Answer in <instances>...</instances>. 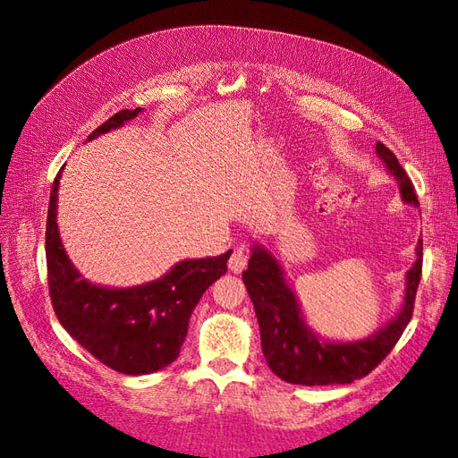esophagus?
<instances>
[{"label":"esophagus","instance_id":"obj_1","mask_svg":"<svg viewBox=\"0 0 458 458\" xmlns=\"http://www.w3.org/2000/svg\"><path fill=\"white\" fill-rule=\"evenodd\" d=\"M246 266H248V250L244 246H237L229 258V269L233 273H242Z\"/></svg>","mask_w":458,"mask_h":458}]
</instances>
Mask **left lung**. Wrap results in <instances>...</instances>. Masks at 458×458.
<instances>
[{
  "label": "left lung",
  "mask_w": 458,
  "mask_h": 458,
  "mask_svg": "<svg viewBox=\"0 0 458 458\" xmlns=\"http://www.w3.org/2000/svg\"><path fill=\"white\" fill-rule=\"evenodd\" d=\"M377 152L387 172L399 183L403 200L419 206L411 179L394 152L380 141L377 143ZM420 275L422 239L417 244V261L407 273L405 300L401 311L372 336L357 342H328L315 335L303 321L300 303L284 281L279 261L261 244L252 248L248 269L242 271V281L254 303L261 350L269 369L290 384L327 386L352 384L353 380L367 377L374 367L384 361V357L394 350L411 321Z\"/></svg>",
  "instance_id": "obj_1"
}]
</instances>
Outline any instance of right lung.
Instances as JSON below:
<instances>
[{"label":"right lung","mask_w":458,"mask_h":458,"mask_svg":"<svg viewBox=\"0 0 458 458\" xmlns=\"http://www.w3.org/2000/svg\"><path fill=\"white\" fill-rule=\"evenodd\" d=\"M141 108L120 110L89 137L120 128ZM63 172V168H61ZM57 174L46 227L47 283L55 315L81 348L122 374H148L174 363L187 336L189 318L206 288L227 271L233 250L179 261L162 279L131 288H106L81 279L68 259L57 229Z\"/></svg>","instance_id":"obj_1"}]
</instances>
